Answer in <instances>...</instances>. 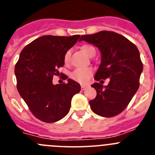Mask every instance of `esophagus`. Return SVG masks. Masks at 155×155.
<instances>
[{"mask_svg": "<svg viewBox=\"0 0 155 155\" xmlns=\"http://www.w3.org/2000/svg\"><path fill=\"white\" fill-rule=\"evenodd\" d=\"M87 85H84V84H82V85H81V90H82V91H84L85 89L87 88Z\"/></svg>", "mask_w": 155, "mask_h": 155, "instance_id": "34e87169", "label": "esophagus"}]
</instances>
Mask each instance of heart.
Returning a JSON list of instances; mask_svg holds the SVG:
<instances>
[{
    "mask_svg": "<svg viewBox=\"0 0 155 155\" xmlns=\"http://www.w3.org/2000/svg\"><path fill=\"white\" fill-rule=\"evenodd\" d=\"M82 50L87 56L92 57L93 55H95L96 54V50L93 46L89 45H84L82 46ZM71 57V50L67 51L64 56V61L66 64H68L70 61ZM93 74V70L91 68H76L74 71L71 73V78L73 80L76 81L80 83H85L87 81L90 77Z\"/></svg>",
    "mask_w": 155,
    "mask_h": 155,
    "instance_id": "1",
    "label": "heart"
}]
</instances>
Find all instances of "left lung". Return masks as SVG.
I'll return each instance as SVG.
<instances>
[{"label":"left lung","mask_w":155,"mask_h":155,"mask_svg":"<svg viewBox=\"0 0 155 155\" xmlns=\"http://www.w3.org/2000/svg\"><path fill=\"white\" fill-rule=\"evenodd\" d=\"M94 45L101 52V64L94 79H110L107 86L94 83L97 96L90 101L91 108L101 117L117 115L126 108L139 87L143 71L139 51L125 37L103 31L82 35L80 41Z\"/></svg>","instance_id":"left-lung-1"}]
</instances>
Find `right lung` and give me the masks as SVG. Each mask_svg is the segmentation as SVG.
I'll return each mask as SVG.
<instances>
[{
  "label": "right lung",
  "instance_id": "add662e5",
  "mask_svg": "<svg viewBox=\"0 0 155 155\" xmlns=\"http://www.w3.org/2000/svg\"><path fill=\"white\" fill-rule=\"evenodd\" d=\"M45 35L27 45L20 54L15 68L17 88L34 115L47 123L61 120L70 110L71 99L81 91L72 79L67 84H53V77L60 74L64 56L80 38Z\"/></svg>",
  "mask_w": 155,
  "mask_h": 155
}]
</instances>
